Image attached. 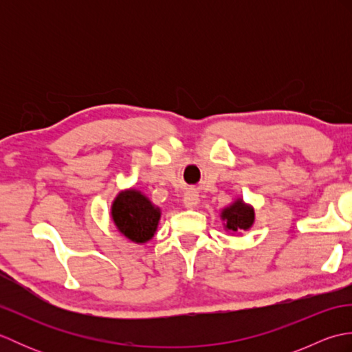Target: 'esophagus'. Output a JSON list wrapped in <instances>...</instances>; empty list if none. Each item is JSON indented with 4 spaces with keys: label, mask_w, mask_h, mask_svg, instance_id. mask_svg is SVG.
Segmentation results:
<instances>
[{
    "label": "esophagus",
    "mask_w": 352,
    "mask_h": 352,
    "mask_svg": "<svg viewBox=\"0 0 352 352\" xmlns=\"http://www.w3.org/2000/svg\"><path fill=\"white\" fill-rule=\"evenodd\" d=\"M183 203H184V206L188 207V208H195L198 206V203H199L198 192L195 189H189L188 192L184 193Z\"/></svg>",
    "instance_id": "obj_1"
}]
</instances>
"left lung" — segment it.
Returning <instances> with one entry per match:
<instances>
[{
    "label": "left lung",
    "instance_id": "8db88e82",
    "mask_svg": "<svg viewBox=\"0 0 352 352\" xmlns=\"http://www.w3.org/2000/svg\"><path fill=\"white\" fill-rule=\"evenodd\" d=\"M222 221H226L227 230L230 231H243L248 230L254 222V210L252 207L246 206L242 199H237L230 207L223 208L221 214Z\"/></svg>",
    "mask_w": 352,
    "mask_h": 352
}]
</instances>
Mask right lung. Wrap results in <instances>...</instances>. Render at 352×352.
Wrapping results in <instances>:
<instances>
[{"label":"right lung","instance_id":"1","mask_svg":"<svg viewBox=\"0 0 352 352\" xmlns=\"http://www.w3.org/2000/svg\"><path fill=\"white\" fill-rule=\"evenodd\" d=\"M111 218L116 228L136 243H145L155 233L160 219V208L153 206L139 190H124L111 206Z\"/></svg>","mask_w":352,"mask_h":352}]
</instances>
